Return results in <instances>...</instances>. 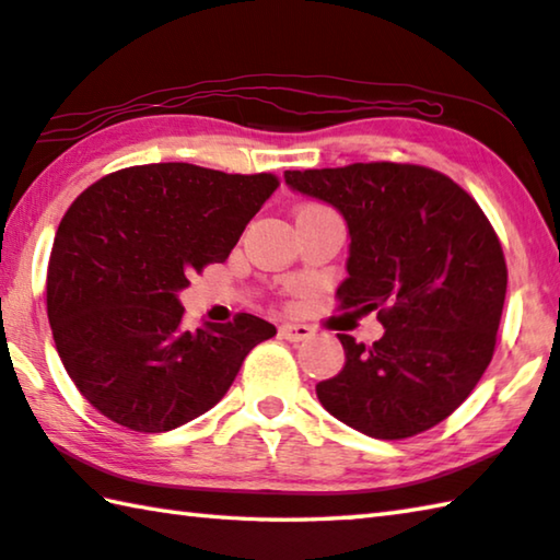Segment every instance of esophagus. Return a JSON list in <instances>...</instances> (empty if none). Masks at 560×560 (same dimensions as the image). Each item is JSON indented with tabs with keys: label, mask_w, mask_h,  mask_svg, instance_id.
Instances as JSON below:
<instances>
[{
	"label": "esophagus",
	"mask_w": 560,
	"mask_h": 560,
	"mask_svg": "<svg viewBox=\"0 0 560 560\" xmlns=\"http://www.w3.org/2000/svg\"><path fill=\"white\" fill-rule=\"evenodd\" d=\"M281 338L289 340V342H301V340H308L313 335V328H308V325H301V323H283L281 328Z\"/></svg>",
	"instance_id": "1"
}]
</instances>
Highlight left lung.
I'll return each mask as SVG.
<instances>
[{
	"label": "left lung",
	"mask_w": 560,
	"mask_h": 560,
	"mask_svg": "<svg viewBox=\"0 0 560 560\" xmlns=\"http://www.w3.org/2000/svg\"><path fill=\"white\" fill-rule=\"evenodd\" d=\"M283 178L348 222L340 306L377 311L384 325L372 348L338 335L345 368L315 384L325 411L382 441L448 419L490 364L504 308L506 264L490 220L423 166L382 161Z\"/></svg>",
	"instance_id": "left-lung-1"
}]
</instances>
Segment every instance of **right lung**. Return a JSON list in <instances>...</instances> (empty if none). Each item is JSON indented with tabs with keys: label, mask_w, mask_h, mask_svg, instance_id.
<instances>
[{
	"label": "right lung",
	"mask_w": 560,
	"mask_h": 560,
	"mask_svg": "<svg viewBox=\"0 0 560 560\" xmlns=\"http://www.w3.org/2000/svg\"><path fill=\"white\" fill-rule=\"evenodd\" d=\"M279 180L192 164L109 174L80 192L50 249L46 303L56 350L109 421L164 433L212 409L271 323L180 325L192 273L225 261Z\"/></svg>",
	"instance_id": "1"
}]
</instances>
